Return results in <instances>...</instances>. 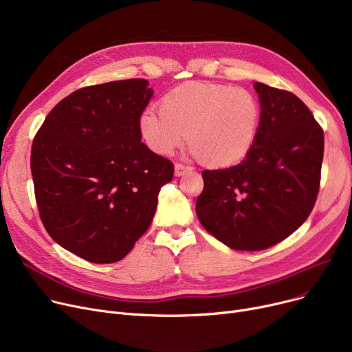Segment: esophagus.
Listing matches in <instances>:
<instances>
[{
  "label": "esophagus",
  "instance_id": "esophagus-1",
  "mask_svg": "<svg viewBox=\"0 0 352 352\" xmlns=\"http://www.w3.org/2000/svg\"><path fill=\"white\" fill-rule=\"evenodd\" d=\"M174 168H175V175H177V177H181V175H184V174H187V173L192 171V166H191V165H186V164H181V162H177V164L174 165Z\"/></svg>",
  "mask_w": 352,
  "mask_h": 352
}]
</instances>
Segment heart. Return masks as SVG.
<instances>
[{
	"mask_svg": "<svg viewBox=\"0 0 352 352\" xmlns=\"http://www.w3.org/2000/svg\"><path fill=\"white\" fill-rule=\"evenodd\" d=\"M260 125V105L250 91L210 82H186L161 98V111L148 108L138 126L145 144L170 155L182 142L210 166H228L251 150Z\"/></svg>",
	"mask_w": 352,
	"mask_h": 352,
	"instance_id": "heart-1",
	"label": "heart"
}]
</instances>
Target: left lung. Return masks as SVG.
Masks as SVG:
<instances>
[{
    "mask_svg": "<svg viewBox=\"0 0 352 352\" xmlns=\"http://www.w3.org/2000/svg\"><path fill=\"white\" fill-rule=\"evenodd\" d=\"M261 104L247 157L224 170L202 171L199 223L227 247L261 251L297 231L316 206L324 131L292 92L254 84Z\"/></svg>",
    "mask_w": 352,
    "mask_h": 352,
    "instance_id": "8db88e82",
    "label": "left lung"
}]
</instances>
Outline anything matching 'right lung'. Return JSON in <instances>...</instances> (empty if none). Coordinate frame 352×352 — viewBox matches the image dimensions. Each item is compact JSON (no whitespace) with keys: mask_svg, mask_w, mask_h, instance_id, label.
<instances>
[{"mask_svg":"<svg viewBox=\"0 0 352 352\" xmlns=\"http://www.w3.org/2000/svg\"><path fill=\"white\" fill-rule=\"evenodd\" d=\"M142 78L74 91L55 105L31 148L34 192L55 243L94 264L117 263L150 227L174 164L141 142L153 97Z\"/></svg>","mask_w":352,"mask_h":352,"instance_id":"obj_1","label":"right lung"}]
</instances>
